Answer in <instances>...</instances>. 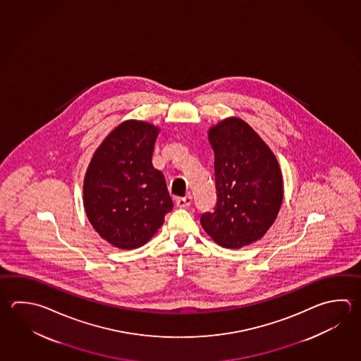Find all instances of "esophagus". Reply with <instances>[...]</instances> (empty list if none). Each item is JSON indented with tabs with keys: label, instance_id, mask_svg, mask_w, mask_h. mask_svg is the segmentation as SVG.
<instances>
[{
	"label": "esophagus",
	"instance_id": "1",
	"mask_svg": "<svg viewBox=\"0 0 361 361\" xmlns=\"http://www.w3.org/2000/svg\"><path fill=\"white\" fill-rule=\"evenodd\" d=\"M191 202H192V197L189 194V195H186V197H177L176 205L178 208H185V207L190 205Z\"/></svg>",
	"mask_w": 361,
	"mask_h": 361
}]
</instances>
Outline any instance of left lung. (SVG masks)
<instances>
[{
	"label": "left lung",
	"instance_id": "left-lung-1",
	"mask_svg": "<svg viewBox=\"0 0 361 361\" xmlns=\"http://www.w3.org/2000/svg\"><path fill=\"white\" fill-rule=\"evenodd\" d=\"M217 203L200 224L218 245L240 249L263 238L276 221L283 199L277 158L263 139L238 118L212 126Z\"/></svg>",
	"mask_w": 361,
	"mask_h": 361
}]
</instances>
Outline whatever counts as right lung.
<instances>
[{
    "instance_id": "add662e5",
    "label": "right lung",
    "mask_w": 361,
    "mask_h": 361,
    "mask_svg": "<svg viewBox=\"0 0 361 361\" xmlns=\"http://www.w3.org/2000/svg\"><path fill=\"white\" fill-rule=\"evenodd\" d=\"M158 131L144 121L120 123L95 150L85 173L89 222L118 249L148 243L173 208L164 173L152 164Z\"/></svg>"
}]
</instances>
